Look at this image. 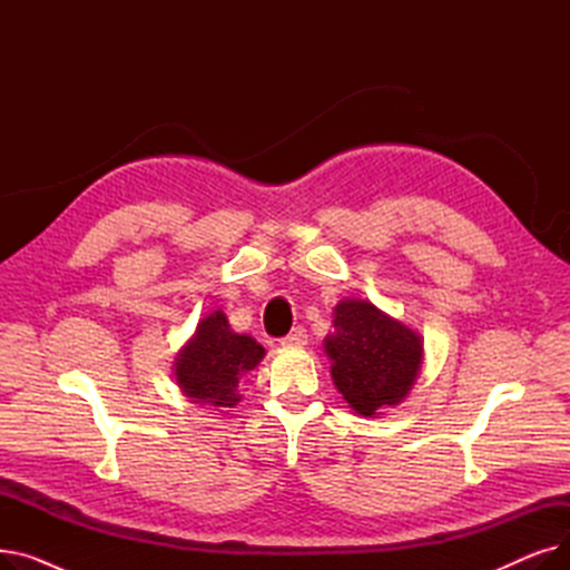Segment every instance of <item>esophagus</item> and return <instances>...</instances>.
I'll use <instances>...</instances> for the list:
<instances>
[{
  "label": "esophagus",
  "instance_id": "obj_1",
  "mask_svg": "<svg viewBox=\"0 0 570 570\" xmlns=\"http://www.w3.org/2000/svg\"><path fill=\"white\" fill-rule=\"evenodd\" d=\"M303 344H307V331L303 325H295L286 337H282V346H303Z\"/></svg>",
  "mask_w": 570,
  "mask_h": 570
}]
</instances>
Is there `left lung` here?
<instances>
[{
	"label": "left lung",
	"instance_id": "8db88e82",
	"mask_svg": "<svg viewBox=\"0 0 570 570\" xmlns=\"http://www.w3.org/2000/svg\"><path fill=\"white\" fill-rule=\"evenodd\" d=\"M335 325L325 351L344 400L363 415L400 404L423 363L421 337L365 301L340 303Z\"/></svg>",
	"mask_w": 570,
	"mask_h": 570
}]
</instances>
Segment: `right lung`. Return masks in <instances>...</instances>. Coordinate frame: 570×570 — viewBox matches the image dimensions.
Wrapping results in <instances>:
<instances>
[{
  "label": "right lung",
  "mask_w": 570,
  "mask_h": 570,
  "mask_svg": "<svg viewBox=\"0 0 570 570\" xmlns=\"http://www.w3.org/2000/svg\"><path fill=\"white\" fill-rule=\"evenodd\" d=\"M265 348L247 335H237L222 312L200 321L194 340L179 353L175 376L194 402L230 409L239 402L237 385L254 370Z\"/></svg>",
  "instance_id": "add662e5"
}]
</instances>
